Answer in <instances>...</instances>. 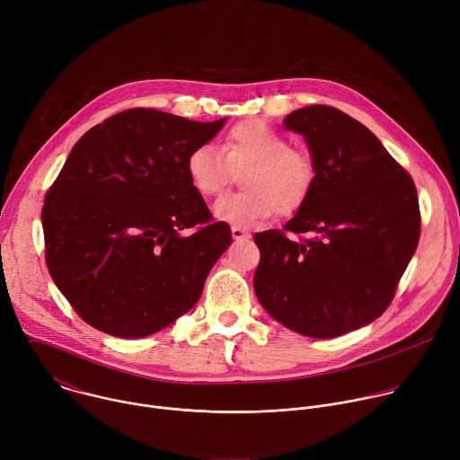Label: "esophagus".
Here are the masks:
<instances>
[{"label":"esophagus","instance_id":"1","mask_svg":"<svg viewBox=\"0 0 460 460\" xmlns=\"http://www.w3.org/2000/svg\"><path fill=\"white\" fill-rule=\"evenodd\" d=\"M231 234H233V238H234L236 242H238V240H249V238H251V233H247L245 229L236 227V226L231 227Z\"/></svg>","mask_w":460,"mask_h":460}]
</instances>
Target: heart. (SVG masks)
<instances>
[{"instance_id": "1", "label": "heart", "mask_w": 460, "mask_h": 460, "mask_svg": "<svg viewBox=\"0 0 460 460\" xmlns=\"http://www.w3.org/2000/svg\"><path fill=\"white\" fill-rule=\"evenodd\" d=\"M185 171L192 189L202 196L218 194L234 172H242L243 190L220 196L213 204L215 218L236 227H252L275 209L280 215L298 211L316 181L313 156L293 149L284 135L258 119L236 123L220 149L211 144L194 147Z\"/></svg>"}]
</instances>
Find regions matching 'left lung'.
I'll return each mask as SVG.
<instances>
[{
	"mask_svg": "<svg viewBox=\"0 0 460 460\" xmlns=\"http://www.w3.org/2000/svg\"><path fill=\"white\" fill-rule=\"evenodd\" d=\"M284 127L304 137L316 181L284 231L254 234V293L289 330L341 337L391 304L419 243L417 189L371 130L335 107L293 111Z\"/></svg>",
	"mask_w": 460,
	"mask_h": 460,
	"instance_id": "1",
	"label": "left lung"
}]
</instances>
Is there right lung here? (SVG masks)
Returning <instances> with one entry per match:
<instances>
[{
	"label": "right lung",
	"mask_w": 460,
	"mask_h": 460,
	"mask_svg": "<svg viewBox=\"0 0 460 460\" xmlns=\"http://www.w3.org/2000/svg\"><path fill=\"white\" fill-rule=\"evenodd\" d=\"M224 123L128 109L76 142L41 222L49 273L89 325L142 339L199 302L233 238L211 222L185 162Z\"/></svg>",
	"instance_id": "right-lung-1"
}]
</instances>
